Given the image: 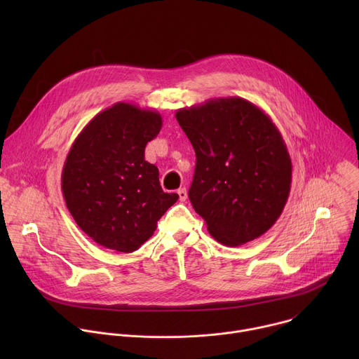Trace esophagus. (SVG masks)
<instances>
[{
	"mask_svg": "<svg viewBox=\"0 0 359 359\" xmlns=\"http://www.w3.org/2000/svg\"><path fill=\"white\" fill-rule=\"evenodd\" d=\"M177 194H179V200H180V201H184V200L187 198V190H186L184 187L179 189V190H177Z\"/></svg>",
	"mask_w": 359,
	"mask_h": 359,
	"instance_id": "1",
	"label": "esophagus"
}]
</instances>
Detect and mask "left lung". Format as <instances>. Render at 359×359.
I'll use <instances>...</instances> for the list:
<instances>
[{
  "instance_id": "8db88e82",
  "label": "left lung",
  "mask_w": 359,
  "mask_h": 359,
  "mask_svg": "<svg viewBox=\"0 0 359 359\" xmlns=\"http://www.w3.org/2000/svg\"><path fill=\"white\" fill-rule=\"evenodd\" d=\"M176 119L196 151L189 198L209 233L230 247L263 236L283 213L292 175L271 118L230 96L182 108Z\"/></svg>"
}]
</instances>
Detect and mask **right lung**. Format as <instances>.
<instances>
[{"mask_svg":"<svg viewBox=\"0 0 359 359\" xmlns=\"http://www.w3.org/2000/svg\"><path fill=\"white\" fill-rule=\"evenodd\" d=\"M162 128L156 111L116 102L78 135L62 169V193L79 229L99 245L133 252L177 201L165 193L144 147Z\"/></svg>","mask_w":359,"mask_h":359,"instance_id":"add662e5","label":"right lung"}]
</instances>
